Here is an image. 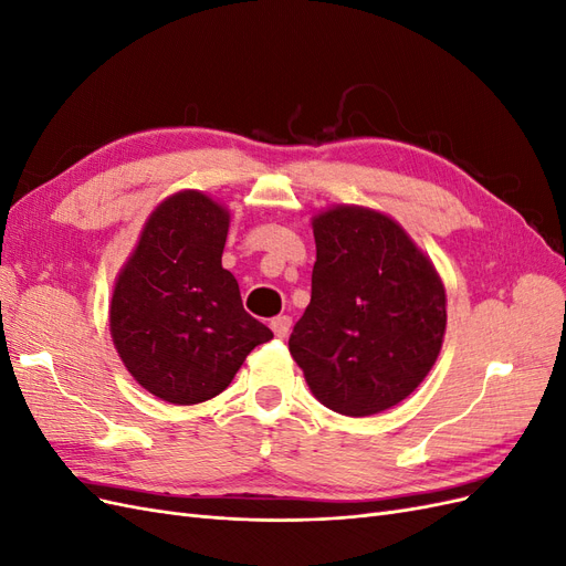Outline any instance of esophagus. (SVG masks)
<instances>
[{
  "mask_svg": "<svg viewBox=\"0 0 566 566\" xmlns=\"http://www.w3.org/2000/svg\"><path fill=\"white\" fill-rule=\"evenodd\" d=\"M290 328H293V318L290 316H276L271 321V331L276 337H285L290 333Z\"/></svg>",
  "mask_w": 566,
  "mask_h": 566,
  "instance_id": "obj_1",
  "label": "esophagus"
}]
</instances>
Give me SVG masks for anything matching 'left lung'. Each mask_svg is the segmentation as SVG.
Segmentation results:
<instances>
[{"instance_id":"8db88e82","label":"left lung","mask_w":566,"mask_h":566,"mask_svg":"<svg viewBox=\"0 0 566 566\" xmlns=\"http://www.w3.org/2000/svg\"><path fill=\"white\" fill-rule=\"evenodd\" d=\"M312 302L287 339L314 397L339 416L397 406L432 370L447 333V290L399 221L364 205L312 219Z\"/></svg>"}]
</instances>
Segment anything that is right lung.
<instances>
[{
  "instance_id": "1",
  "label": "right lung",
  "mask_w": 566,
  "mask_h": 566,
  "mask_svg": "<svg viewBox=\"0 0 566 566\" xmlns=\"http://www.w3.org/2000/svg\"><path fill=\"white\" fill-rule=\"evenodd\" d=\"M229 224L231 212L208 193L167 196L115 279L113 345L132 378L167 403L214 399L273 337L243 310L233 273L221 266Z\"/></svg>"
}]
</instances>
